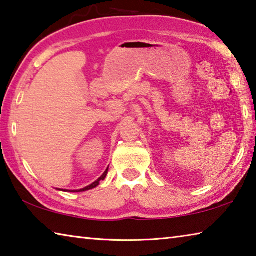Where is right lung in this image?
<instances>
[{
	"label": "right lung",
	"mask_w": 256,
	"mask_h": 256,
	"mask_svg": "<svg viewBox=\"0 0 256 256\" xmlns=\"http://www.w3.org/2000/svg\"><path fill=\"white\" fill-rule=\"evenodd\" d=\"M107 172H108V168H107V170H105V172H104V174H102L100 177H99V178H98L96 182H94V183H92V185L86 186V188H81V190H73V192H84V190H88L94 188H96V186H98V185H99V182L105 180V177H106V175H107Z\"/></svg>",
	"instance_id": "add662e5"
}]
</instances>
